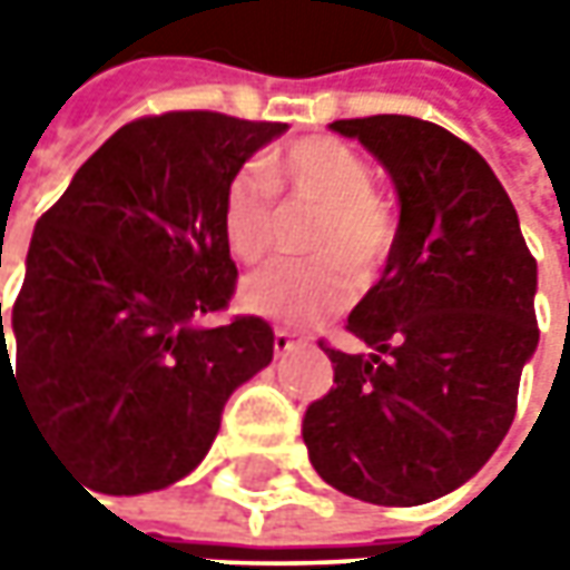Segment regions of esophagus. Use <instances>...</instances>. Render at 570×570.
<instances>
[{"mask_svg": "<svg viewBox=\"0 0 570 570\" xmlns=\"http://www.w3.org/2000/svg\"><path fill=\"white\" fill-rule=\"evenodd\" d=\"M273 345H275V355H288V352H295L297 345H307V340H297L292 330H282V326H278V330H275Z\"/></svg>", "mask_w": 570, "mask_h": 570, "instance_id": "34e87169", "label": "esophagus"}]
</instances>
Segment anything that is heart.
Returning a JSON list of instances; mask_svg holds the SVG:
<instances>
[{"instance_id": "1", "label": "heart", "mask_w": 570, "mask_h": 570, "mask_svg": "<svg viewBox=\"0 0 570 570\" xmlns=\"http://www.w3.org/2000/svg\"><path fill=\"white\" fill-rule=\"evenodd\" d=\"M275 193L320 203V218L307 250L317 259L275 263L250 275L240 288L244 307L256 317L311 326L352 297V274L367 278L390 250V215L371 193V170L336 139H301L263 165ZM222 234L240 263H259L273 250L275 215L259 177L237 174L222 206Z\"/></svg>"}]
</instances>
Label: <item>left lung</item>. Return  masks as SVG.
Here are the masks:
<instances>
[{
  "label": "left lung",
  "instance_id": "1",
  "mask_svg": "<svg viewBox=\"0 0 570 570\" xmlns=\"http://www.w3.org/2000/svg\"><path fill=\"white\" fill-rule=\"evenodd\" d=\"M390 174L400 225L381 282L348 314L362 352L326 348L307 405L320 479L383 508L438 501L489 463L539 345L537 259L485 158L453 132L381 114L330 122Z\"/></svg>",
  "mask_w": 570,
  "mask_h": 570
}]
</instances>
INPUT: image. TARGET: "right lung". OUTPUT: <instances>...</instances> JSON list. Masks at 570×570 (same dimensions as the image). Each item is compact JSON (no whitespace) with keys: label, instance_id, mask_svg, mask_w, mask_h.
I'll return each instance as SVG.
<instances>
[{"label":"right lung","instance_id":"obj_1","mask_svg":"<svg viewBox=\"0 0 570 570\" xmlns=\"http://www.w3.org/2000/svg\"><path fill=\"white\" fill-rule=\"evenodd\" d=\"M288 122L184 110L126 122L33 228L2 386L40 438L104 494H145L206 460L228 396L273 362V326L203 320L237 266L228 184ZM16 340V371L4 340Z\"/></svg>","mask_w":570,"mask_h":570}]
</instances>
